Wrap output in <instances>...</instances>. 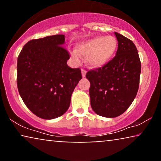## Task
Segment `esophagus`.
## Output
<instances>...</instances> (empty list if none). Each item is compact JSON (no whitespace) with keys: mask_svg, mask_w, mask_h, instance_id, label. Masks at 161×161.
Wrapping results in <instances>:
<instances>
[{"mask_svg":"<svg viewBox=\"0 0 161 161\" xmlns=\"http://www.w3.org/2000/svg\"><path fill=\"white\" fill-rule=\"evenodd\" d=\"M81 73H82V76H83V78H84V77L86 76V71L85 69H81Z\"/></svg>","mask_w":161,"mask_h":161,"instance_id":"esophagus-1","label":"esophagus"}]
</instances>
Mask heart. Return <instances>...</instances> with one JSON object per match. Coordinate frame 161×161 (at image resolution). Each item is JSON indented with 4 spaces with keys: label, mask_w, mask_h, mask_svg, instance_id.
<instances>
[{
    "label": "heart",
    "mask_w": 161,
    "mask_h": 161,
    "mask_svg": "<svg viewBox=\"0 0 161 161\" xmlns=\"http://www.w3.org/2000/svg\"><path fill=\"white\" fill-rule=\"evenodd\" d=\"M117 47L118 42L115 37L96 36L79 44L77 52H72V56L76 61H78L80 55L85 57L89 67H102L113 58Z\"/></svg>",
    "instance_id": "heart-1"
}]
</instances>
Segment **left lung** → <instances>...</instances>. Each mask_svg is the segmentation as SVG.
<instances>
[{
	"label": "left lung",
	"mask_w": 161,
	"mask_h": 161,
	"mask_svg": "<svg viewBox=\"0 0 161 161\" xmlns=\"http://www.w3.org/2000/svg\"><path fill=\"white\" fill-rule=\"evenodd\" d=\"M118 49L114 58L103 67L89 70L91 106L97 114L108 118L120 116L130 107L137 94L141 61L130 39L114 32Z\"/></svg>",
	"instance_id": "obj_1"
}]
</instances>
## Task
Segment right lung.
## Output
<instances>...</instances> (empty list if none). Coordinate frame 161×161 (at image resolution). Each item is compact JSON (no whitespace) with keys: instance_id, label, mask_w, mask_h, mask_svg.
Masks as SVG:
<instances>
[{"instance_id":"obj_1","label":"right lung","mask_w":161,"mask_h":161,"mask_svg":"<svg viewBox=\"0 0 161 161\" xmlns=\"http://www.w3.org/2000/svg\"><path fill=\"white\" fill-rule=\"evenodd\" d=\"M64 35L32 39L17 58V83L28 108L44 119L62 116L69 108L71 96L82 78L79 68L67 64L69 54L63 47Z\"/></svg>"}]
</instances>
